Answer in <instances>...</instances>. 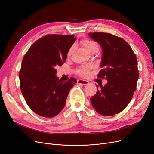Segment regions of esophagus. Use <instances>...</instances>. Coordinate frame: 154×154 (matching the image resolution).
<instances>
[{"instance_id": "1", "label": "esophagus", "mask_w": 154, "mask_h": 154, "mask_svg": "<svg viewBox=\"0 0 154 154\" xmlns=\"http://www.w3.org/2000/svg\"><path fill=\"white\" fill-rule=\"evenodd\" d=\"M77 84H81V85H83V86H85V85L88 84L89 82L88 81L82 80V79H81V80H78L77 81Z\"/></svg>"}]
</instances>
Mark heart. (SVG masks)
Wrapping results in <instances>:
<instances>
[{"instance_id": "heart-1", "label": "heart", "mask_w": 154, "mask_h": 154, "mask_svg": "<svg viewBox=\"0 0 154 154\" xmlns=\"http://www.w3.org/2000/svg\"><path fill=\"white\" fill-rule=\"evenodd\" d=\"M81 44L82 46L84 47V49L86 50V52L89 54L91 53H96L98 49V44L96 43L95 41H93V40L90 39H84L81 42ZM73 50V47H71L70 49L68 50V55L70 56L72 54ZM92 68L91 66H82L78 70L79 74L82 77H87L89 75V70L91 68Z\"/></svg>"}]
</instances>
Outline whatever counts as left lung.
Instances as JSON below:
<instances>
[{
  "label": "left lung",
  "mask_w": 154,
  "mask_h": 154,
  "mask_svg": "<svg viewBox=\"0 0 154 154\" xmlns=\"http://www.w3.org/2000/svg\"><path fill=\"white\" fill-rule=\"evenodd\" d=\"M88 35L102 49L98 77L108 82L98 88L90 98L95 110L101 116H112L121 112L131 100L139 77L136 56L129 44L110 33L94 32Z\"/></svg>",
  "instance_id": "1"
}]
</instances>
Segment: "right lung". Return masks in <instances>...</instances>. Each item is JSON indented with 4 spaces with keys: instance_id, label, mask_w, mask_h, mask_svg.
Here are the masks:
<instances>
[{
    "instance_id": "1",
    "label": "right lung",
    "mask_w": 154,
    "mask_h": 154,
    "mask_svg": "<svg viewBox=\"0 0 154 154\" xmlns=\"http://www.w3.org/2000/svg\"><path fill=\"white\" fill-rule=\"evenodd\" d=\"M76 38L74 35H45L34 42L22 60L20 89L26 103L37 114L53 117L64 108L70 89L77 80H59L56 66L65 62Z\"/></svg>"
}]
</instances>
